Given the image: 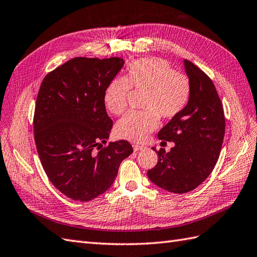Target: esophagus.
Returning a JSON list of instances; mask_svg holds the SVG:
<instances>
[{
  "mask_svg": "<svg viewBox=\"0 0 257 257\" xmlns=\"http://www.w3.org/2000/svg\"><path fill=\"white\" fill-rule=\"evenodd\" d=\"M145 149H146V147H143V146L134 145V150L135 151H142V150H145Z\"/></svg>",
  "mask_w": 257,
  "mask_h": 257,
  "instance_id": "34e87169",
  "label": "esophagus"
}]
</instances>
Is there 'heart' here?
<instances>
[{"mask_svg": "<svg viewBox=\"0 0 257 257\" xmlns=\"http://www.w3.org/2000/svg\"><path fill=\"white\" fill-rule=\"evenodd\" d=\"M130 89L146 91L145 111H129L116 124L121 139L141 142L158 127L159 116L172 119L181 114L190 97V82L160 58L139 59L131 62L123 77L112 80L104 93V103L111 114L126 110Z\"/></svg>", "mask_w": 257, "mask_h": 257, "instance_id": "obj_1", "label": "heart"}]
</instances>
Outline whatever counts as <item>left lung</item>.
I'll return each mask as SVG.
<instances>
[{"label": "left lung", "instance_id": "1", "mask_svg": "<svg viewBox=\"0 0 257 257\" xmlns=\"http://www.w3.org/2000/svg\"><path fill=\"white\" fill-rule=\"evenodd\" d=\"M184 65L190 82L188 104L158 134L160 140L175 146L170 152L152 148L159 160L148 171L152 183L175 194L190 192L210 175L225 129L223 107L211 79L189 60H184Z\"/></svg>", "mask_w": 257, "mask_h": 257}]
</instances>
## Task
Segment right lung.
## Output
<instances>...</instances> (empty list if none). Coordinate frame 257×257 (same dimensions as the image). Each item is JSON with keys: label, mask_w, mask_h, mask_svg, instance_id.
I'll use <instances>...</instances> for the list:
<instances>
[{"label": "right lung", "mask_w": 257, "mask_h": 257, "mask_svg": "<svg viewBox=\"0 0 257 257\" xmlns=\"http://www.w3.org/2000/svg\"><path fill=\"white\" fill-rule=\"evenodd\" d=\"M123 63L117 57L73 58L40 85L34 115L38 156L53 186L73 200L89 201L105 193L122 160L134 152L126 140L101 148L112 128L104 93Z\"/></svg>", "instance_id": "right-lung-1"}]
</instances>
